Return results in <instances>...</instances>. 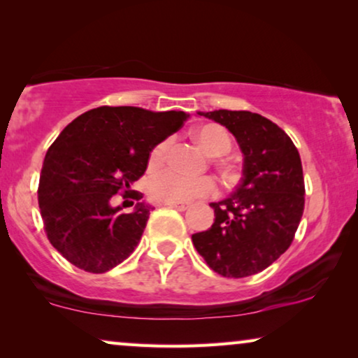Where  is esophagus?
<instances>
[{"label":"esophagus","mask_w":358,"mask_h":358,"mask_svg":"<svg viewBox=\"0 0 358 358\" xmlns=\"http://www.w3.org/2000/svg\"><path fill=\"white\" fill-rule=\"evenodd\" d=\"M168 205V207L178 210V212H185V210L189 208V203H164Z\"/></svg>","instance_id":"1"}]
</instances>
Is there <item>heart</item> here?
Here are the masks:
<instances>
[{
	"mask_svg": "<svg viewBox=\"0 0 358 358\" xmlns=\"http://www.w3.org/2000/svg\"><path fill=\"white\" fill-rule=\"evenodd\" d=\"M199 145L208 155L222 156L231 150V136L220 125H203L195 131ZM169 141L158 143L150 155V166H159L168 153ZM217 189L215 180L210 176H187L179 171H163L153 176L148 182V192L155 200L161 203H185L195 199L212 195Z\"/></svg>",
	"mask_w": 358,
	"mask_h": 358,
	"instance_id": "1",
	"label": "heart"
}]
</instances>
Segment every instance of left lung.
Wrapping results in <instances>:
<instances>
[{
    "label": "left lung",
    "instance_id": "left-lung-1",
    "mask_svg": "<svg viewBox=\"0 0 358 358\" xmlns=\"http://www.w3.org/2000/svg\"><path fill=\"white\" fill-rule=\"evenodd\" d=\"M231 131L243 151V178L222 202L215 222L192 234L208 267L228 278L262 272L290 248L305 210L300 153L285 131L249 110L199 112Z\"/></svg>",
    "mask_w": 358,
    "mask_h": 358
}]
</instances>
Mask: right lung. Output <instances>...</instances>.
<instances>
[{
    "instance_id": "right-lung-1",
    "label": "right lung",
    "mask_w": 358,
    "mask_h": 358,
    "mask_svg": "<svg viewBox=\"0 0 358 358\" xmlns=\"http://www.w3.org/2000/svg\"><path fill=\"white\" fill-rule=\"evenodd\" d=\"M187 119L182 110L102 106L63 129L43 159L37 195L48 241L68 262L104 273L135 251L153 208L130 185L155 146ZM117 193L137 200L134 213L111 205Z\"/></svg>"
}]
</instances>
